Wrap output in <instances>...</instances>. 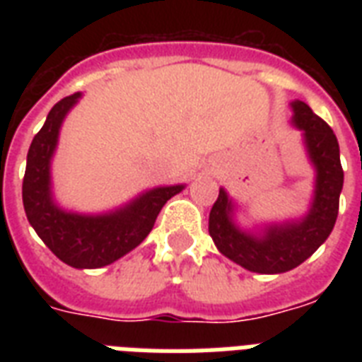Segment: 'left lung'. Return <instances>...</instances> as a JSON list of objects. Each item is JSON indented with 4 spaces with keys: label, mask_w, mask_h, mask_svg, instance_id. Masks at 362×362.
<instances>
[{
    "label": "left lung",
    "mask_w": 362,
    "mask_h": 362,
    "mask_svg": "<svg viewBox=\"0 0 362 362\" xmlns=\"http://www.w3.org/2000/svg\"><path fill=\"white\" fill-rule=\"evenodd\" d=\"M291 124L303 133V144L314 169V192L300 218L244 229L237 223V203L226 187L210 210L209 233L216 247L233 263L259 274H281L304 263L329 238L337 223L344 186L337 135L304 101H291Z\"/></svg>",
    "instance_id": "1"
}]
</instances>
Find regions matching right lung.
Here are the masks:
<instances>
[{"mask_svg": "<svg viewBox=\"0 0 362 362\" xmlns=\"http://www.w3.org/2000/svg\"><path fill=\"white\" fill-rule=\"evenodd\" d=\"M81 98L78 92L58 101L33 136L25 161L22 201L30 226L59 261L73 269H101L135 250L152 231L163 204L186 186L152 187L129 203L99 214H81L59 206L52 192V158L65 116Z\"/></svg>", "mask_w": 362, "mask_h": 362, "instance_id": "obj_1", "label": "right lung"}]
</instances>
